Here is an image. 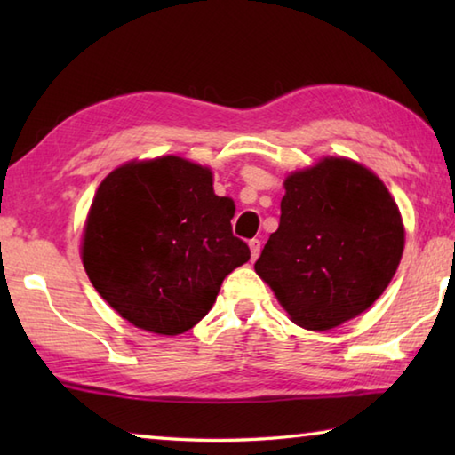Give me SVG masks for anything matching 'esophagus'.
I'll return each mask as SVG.
<instances>
[{"instance_id": "1", "label": "esophagus", "mask_w": 455, "mask_h": 455, "mask_svg": "<svg viewBox=\"0 0 455 455\" xmlns=\"http://www.w3.org/2000/svg\"><path fill=\"white\" fill-rule=\"evenodd\" d=\"M249 246H251V259L257 260L260 255V241L259 238H252V241H249Z\"/></svg>"}]
</instances>
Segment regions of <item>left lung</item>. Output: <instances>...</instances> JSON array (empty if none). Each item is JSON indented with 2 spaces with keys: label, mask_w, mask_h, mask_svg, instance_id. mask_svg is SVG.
<instances>
[{
  "label": "left lung",
  "mask_w": 455,
  "mask_h": 455,
  "mask_svg": "<svg viewBox=\"0 0 455 455\" xmlns=\"http://www.w3.org/2000/svg\"><path fill=\"white\" fill-rule=\"evenodd\" d=\"M405 230L369 168L323 158L284 180L279 228L255 263L292 323L327 331L369 309L399 267Z\"/></svg>",
  "instance_id": "1"
}]
</instances>
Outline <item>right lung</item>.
Returning <instances> with one entry per match:
<instances>
[{
	"mask_svg": "<svg viewBox=\"0 0 455 455\" xmlns=\"http://www.w3.org/2000/svg\"><path fill=\"white\" fill-rule=\"evenodd\" d=\"M235 203L211 168L179 156L128 163L92 200L82 263L100 297L138 329L180 335L217 301L228 273L251 259L233 235Z\"/></svg>",
	"mask_w": 455,
	"mask_h": 455,
	"instance_id": "add662e5",
	"label": "right lung"
}]
</instances>
